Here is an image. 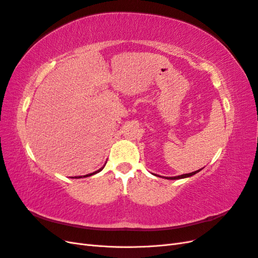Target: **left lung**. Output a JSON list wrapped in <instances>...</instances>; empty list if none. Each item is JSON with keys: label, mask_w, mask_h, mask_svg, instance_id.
I'll return each mask as SVG.
<instances>
[{"label": "left lung", "mask_w": 258, "mask_h": 258, "mask_svg": "<svg viewBox=\"0 0 258 258\" xmlns=\"http://www.w3.org/2000/svg\"><path fill=\"white\" fill-rule=\"evenodd\" d=\"M199 171H201V169H199V170H197V171H195V172H191V173H186V174H182V175H177V176H170V177H165V178H167V179H179V178H185V177H189V176H191V175H194V174H196V173H198ZM154 174V173H153ZM154 175H156V176H159V175H157V174H154ZM161 177V176H160Z\"/></svg>", "instance_id": "8db88e82"}]
</instances>
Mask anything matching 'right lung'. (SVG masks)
I'll return each mask as SVG.
<instances>
[{"mask_svg": "<svg viewBox=\"0 0 258 258\" xmlns=\"http://www.w3.org/2000/svg\"><path fill=\"white\" fill-rule=\"evenodd\" d=\"M105 167V165L102 167V168H100L99 170H97V171H95V172H92V173H89V174H86V175H84V177H86V176H90V175H93V174H96V173H99L100 172V171H102L103 170V168ZM80 177H82V176H79V178Z\"/></svg>", "mask_w": 258, "mask_h": 258, "instance_id": "right-lung-1", "label": "right lung"}]
</instances>
